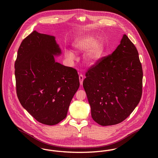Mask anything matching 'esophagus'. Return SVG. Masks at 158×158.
<instances>
[{
    "label": "esophagus",
    "instance_id": "34e87169",
    "mask_svg": "<svg viewBox=\"0 0 158 158\" xmlns=\"http://www.w3.org/2000/svg\"><path fill=\"white\" fill-rule=\"evenodd\" d=\"M79 80H80V83L81 85H83V75L80 74L79 75Z\"/></svg>",
    "mask_w": 158,
    "mask_h": 158
}]
</instances>
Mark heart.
<instances>
[{
	"instance_id": "1",
	"label": "heart",
	"mask_w": 158,
	"mask_h": 158,
	"mask_svg": "<svg viewBox=\"0 0 158 158\" xmlns=\"http://www.w3.org/2000/svg\"><path fill=\"white\" fill-rule=\"evenodd\" d=\"M73 48L77 52H82L88 50L85 55V60L88 64H93L102 56L103 52V44L102 41L95 40L93 35H88L80 37L73 44ZM65 56L69 60L75 59L74 54L69 51L65 50Z\"/></svg>"
}]
</instances>
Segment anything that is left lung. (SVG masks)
Listing matches in <instances>:
<instances>
[{
  "label": "left lung",
  "mask_w": 158,
  "mask_h": 158,
  "mask_svg": "<svg viewBox=\"0 0 158 158\" xmlns=\"http://www.w3.org/2000/svg\"><path fill=\"white\" fill-rule=\"evenodd\" d=\"M85 76L83 85L91 116L102 126L121 123L140 100L142 64L135 45L126 35L113 53L99 59Z\"/></svg>",
  "instance_id": "1"
}]
</instances>
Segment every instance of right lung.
Here are the masks:
<instances>
[{
  "instance_id": "add662e5",
  "label": "right lung",
  "mask_w": 158,
  "mask_h": 158,
  "mask_svg": "<svg viewBox=\"0 0 158 158\" xmlns=\"http://www.w3.org/2000/svg\"><path fill=\"white\" fill-rule=\"evenodd\" d=\"M61 50L55 37L33 31L18 51L15 74L18 98L38 122L53 125L66 118L80 86L76 69L55 62Z\"/></svg>"
}]
</instances>
